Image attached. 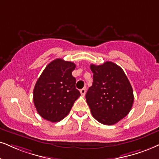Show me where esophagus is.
<instances>
[{
	"label": "esophagus",
	"instance_id": "1",
	"mask_svg": "<svg viewBox=\"0 0 159 159\" xmlns=\"http://www.w3.org/2000/svg\"><path fill=\"white\" fill-rule=\"evenodd\" d=\"M86 88H83V89H81L80 90V92H81V94L82 96H84L86 94Z\"/></svg>",
	"mask_w": 159,
	"mask_h": 159
}]
</instances>
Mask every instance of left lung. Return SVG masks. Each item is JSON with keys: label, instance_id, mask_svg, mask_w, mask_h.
<instances>
[{"label": "left lung", "instance_id": "left-lung-1", "mask_svg": "<svg viewBox=\"0 0 159 159\" xmlns=\"http://www.w3.org/2000/svg\"><path fill=\"white\" fill-rule=\"evenodd\" d=\"M93 83L86 94L92 116L100 123L111 125L128 115L134 103V92L125 73L111 61L90 65Z\"/></svg>", "mask_w": 159, "mask_h": 159}]
</instances>
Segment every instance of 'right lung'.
<instances>
[{
  "instance_id": "add662e5",
  "label": "right lung",
  "mask_w": 159,
  "mask_h": 159,
  "mask_svg": "<svg viewBox=\"0 0 159 159\" xmlns=\"http://www.w3.org/2000/svg\"><path fill=\"white\" fill-rule=\"evenodd\" d=\"M73 62L56 59L49 63L35 84L33 93L37 111L44 119L52 122L65 117L81 95L72 75Z\"/></svg>"
}]
</instances>
